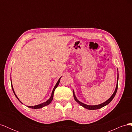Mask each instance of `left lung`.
<instances>
[{"instance_id": "obj_1", "label": "left lung", "mask_w": 132, "mask_h": 132, "mask_svg": "<svg viewBox=\"0 0 132 132\" xmlns=\"http://www.w3.org/2000/svg\"><path fill=\"white\" fill-rule=\"evenodd\" d=\"M118 77H117V85H116V89H115V91L113 93V94H112V95L111 96V97L108 99L106 101H105V102H103L102 103H101V104L100 105H94V106H90V105H87L86 104H84V103H83L82 102H81L80 101H79L78 100L77 98V97H76L75 95V94L74 93V91H73V96H74V98L75 99V100L77 101L79 104H80V105H81V106L84 107V108H85V109H88V110H97V109H101V108L105 106L106 105L109 104V103L111 102V101L112 100L113 98H114V97L115 96L116 94V93H117V89H118Z\"/></svg>"}]
</instances>
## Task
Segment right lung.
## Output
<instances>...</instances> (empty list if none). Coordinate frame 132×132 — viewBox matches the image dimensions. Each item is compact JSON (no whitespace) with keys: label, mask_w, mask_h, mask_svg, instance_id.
Wrapping results in <instances>:
<instances>
[{"label":"right lung","mask_w":132,"mask_h":132,"mask_svg":"<svg viewBox=\"0 0 132 132\" xmlns=\"http://www.w3.org/2000/svg\"><path fill=\"white\" fill-rule=\"evenodd\" d=\"M61 77L59 78V79L58 80V81H57V84H55V86H54V87L53 88V91H52V95H51V97L47 101H46V102H43V103H41V104H39V105H36V106H28L27 107H29V108H31V109H41V108H42V107H45V106H47V105H49L50 103L52 102V100H53V94H54V90H55V89L57 88V86H58V85H59V82H60V79H61ZM11 87H12V89H13V92H14V94H15V96L16 97V98L19 100V99L18 98V96L16 95V94H15V91H14V89H13V85H12V82H11ZM19 101H20L19 100ZM20 102L21 103H22L21 101H20Z\"/></svg>","instance_id":"right-lung-1"}]
</instances>
